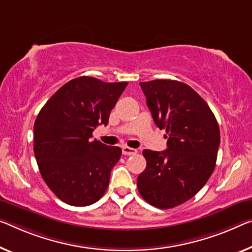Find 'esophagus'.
<instances>
[{"mask_svg": "<svg viewBox=\"0 0 252 252\" xmlns=\"http://www.w3.org/2000/svg\"><path fill=\"white\" fill-rule=\"evenodd\" d=\"M137 153L136 149H131L128 146H124L123 148V154L124 156H134V154Z\"/></svg>", "mask_w": 252, "mask_h": 252, "instance_id": "34e87169", "label": "esophagus"}]
</instances>
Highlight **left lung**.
<instances>
[{
  "instance_id": "8db88e82",
  "label": "left lung",
  "mask_w": 252,
  "mask_h": 252,
  "mask_svg": "<svg viewBox=\"0 0 252 252\" xmlns=\"http://www.w3.org/2000/svg\"><path fill=\"white\" fill-rule=\"evenodd\" d=\"M153 121L165 129L168 149L144 150L146 168L137 188L146 202L161 210L187 202L214 171L220 128L206 101L192 88L175 80L139 83Z\"/></svg>"
}]
</instances>
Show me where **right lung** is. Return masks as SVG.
Wrapping results in <instances>:
<instances>
[{
  "label": "right lung",
  "mask_w": 252,
  "mask_h": 252,
  "mask_svg": "<svg viewBox=\"0 0 252 252\" xmlns=\"http://www.w3.org/2000/svg\"><path fill=\"white\" fill-rule=\"evenodd\" d=\"M127 84L76 77L50 96L38 114L34 157L42 179L62 202L88 206L106 192L122 149L92 139V133L107 125Z\"/></svg>",
  "instance_id": "1"
}]
</instances>
